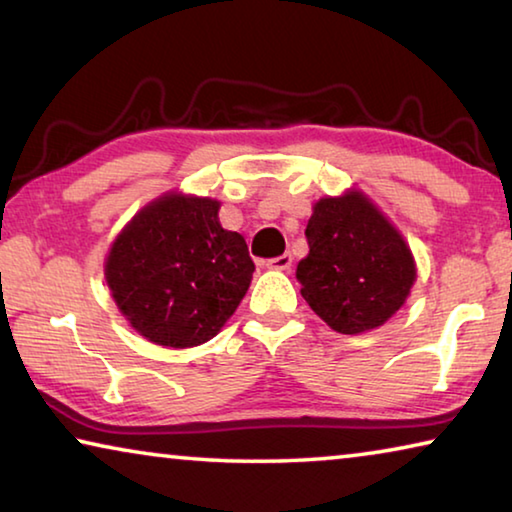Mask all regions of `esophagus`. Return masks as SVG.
Listing matches in <instances>:
<instances>
[{"label": "esophagus", "instance_id": "1", "mask_svg": "<svg viewBox=\"0 0 512 512\" xmlns=\"http://www.w3.org/2000/svg\"><path fill=\"white\" fill-rule=\"evenodd\" d=\"M291 262H293V257H291L289 253H284V255H280V257L268 259L266 266H268V268H275V271H289Z\"/></svg>", "mask_w": 512, "mask_h": 512}]
</instances>
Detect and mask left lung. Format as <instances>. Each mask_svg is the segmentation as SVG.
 Returning <instances> with one entry per match:
<instances>
[{
	"instance_id": "obj_1",
	"label": "left lung",
	"mask_w": 512,
	"mask_h": 512,
	"mask_svg": "<svg viewBox=\"0 0 512 512\" xmlns=\"http://www.w3.org/2000/svg\"><path fill=\"white\" fill-rule=\"evenodd\" d=\"M305 237L309 255L296 271L300 293L336 332H368L404 305L415 282L413 255L366 196L320 198Z\"/></svg>"
}]
</instances>
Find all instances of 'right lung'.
Segmentation results:
<instances>
[{
  "mask_svg": "<svg viewBox=\"0 0 512 512\" xmlns=\"http://www.w3.org/2000/svg\"><path fill=\"white\" fill-rule=\"evenodd\" d=\"M253 271L246 239L221 228L219 203L180 194L144 207L106 262L121 314L167 348L210 341L235 314Z\"/></svg>",
  "mask_w": 512,
  "mask_h": 512,
  "instance_id": "1",
  "label": "right lung"
}]
</instances>
